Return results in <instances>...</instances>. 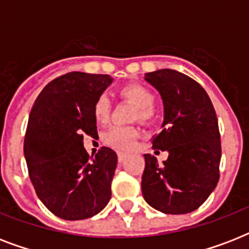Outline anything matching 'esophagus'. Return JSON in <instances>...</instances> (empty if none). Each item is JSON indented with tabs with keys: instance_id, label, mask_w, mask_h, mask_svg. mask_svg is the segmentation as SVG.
<instances>
[{
	"instance_id": "1",
	"label": "esophagus",
	"mask_w": 249,
	"mask_h": 249,
	"mask_svg": "<svg viewBox=\"0 0 249 249\" xmlns=\"http://www.w3.org/2000/svg\"><path fill=\"white\" fill-rule=\"evenodd\" d=\"M117 158H119V161H124V159L125 158H126V154H124V152H119V154H117Z\"/></svg>"
}]
</instances>
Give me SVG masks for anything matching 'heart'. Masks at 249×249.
Segmentation results:
<instances>
[{
  "label": "heart",
  "instance_id": "heart-1",
  "mask_svg": "<svg viewBox=\"0 0 249 249\" xmlns=\"http://www.w3.org/2000/svg\"><path fill=\"white\" fill-rule=\"evenodd\" d=\"M121 98L128 99L133 105L137 106L134 117L140 121L147 123L154 116L152 106L155 103V95L151 90L147 89L142 84H128L119 90ZM111 101L106 94H101L95 99L93 106V115L98 123H106L111 116ZM138 136V130L134 126L128 125H115L106 133L103 140L107 144L117 150H129L133 146V142Z\"/></svg>",
  "mask_w": 249,
  "mask_h": 249
}]
</instances>
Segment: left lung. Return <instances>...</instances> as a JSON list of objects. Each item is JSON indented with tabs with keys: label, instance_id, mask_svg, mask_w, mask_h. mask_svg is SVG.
<instances>
[{
	"label": "left lung",
	"instance_id": "1",
	"mask_svg": "<svg viewBox=\"0 0 249 249\" xmlns=\"http://www.w3.org/2000/svg\"><path fill=\"white\" fill-rule=\"evenodd\" d=\"M144 79L159 90L164 103L163 130L152 138V148L169 152L163 164L151 154L143 155L144 200L166 214L193 212L220 178L216 111L203 86L176 70L150 72Z\"/></svg>",
	"mask_w": 249,
	"mask_h": 249
}]
</instances>
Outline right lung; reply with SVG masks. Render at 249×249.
<instances>
[{"label":"right lung","mask_w":249,"mask_h":249,"mask_svg":"<svg viewBox=\"0 0 249 249\" xmlns=\"http://www.w3.org/2000/svg\"><path fill=\"white\" fill-rule=\"evenodd\" d=\"M112 83L109 75L68 72L45 86L29 113L24 156L36 194L56 217L68 221L95 216L111 199L116 152L95 156L84 136H98L94 102Z\"/></svg>","instance_id":"right-lung-1"}]
</instances>
